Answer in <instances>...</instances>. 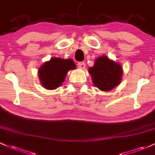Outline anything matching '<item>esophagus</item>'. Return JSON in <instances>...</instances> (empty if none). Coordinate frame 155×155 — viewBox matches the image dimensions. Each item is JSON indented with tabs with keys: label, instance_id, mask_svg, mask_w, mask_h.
<instances>
[{
	"label": "esophagus",
	"instance_id": "obj_1",
	"mask_svg": "<svg viewBox=\"0 0 155 155\" xmlns=\"http://www.w3.org/2000/svg\"><path fill=\"white\" fill-rule=\"evenodd\" d=\"M78 66H79V68H80L84 69L85 68V66H86V65H85V63H84V62H79V63H78Z\"/></svg>",
	"mask_w": 155,
	"mask_h": 155
}]
</instances>
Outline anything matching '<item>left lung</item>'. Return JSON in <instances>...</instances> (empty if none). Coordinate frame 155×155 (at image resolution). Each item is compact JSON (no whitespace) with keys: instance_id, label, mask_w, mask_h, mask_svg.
I'll return each instance as SVG.
<instances>
[{"instance_id":"left-lung-1","label":"left lung","mask_w":155,"mask_h":155,"mask_svg":"<svg viewBox=\"0 0 155 155\" xmlns=\"http://www.w3.org/2000/svg\"><path fill=\"white\" fill-rule=\"evenodd\" d=\"M93 84L103 91H109L119 84L122 79V67L106 56L97 58L93 67L89 68Z\"/></svg>"}]
</instances>
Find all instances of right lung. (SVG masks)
<instances>
[{
    "label": "right lung",
    "instance_id": "1",
    "mask_svg": "<svg viewBox=\"0 0 155 155\" xmlns=\"http://www.w3.org/2000/svg\"><path fill=\"white\" fill-rule=\"evenodd\" d=\"M75 68V63L71 59L53 58L40 68L39 79L46 89L54 90L62 84L68 71Z\"/></svg>",
    "mask_w": 155,
    "mask_h": 155
}]
</instances>
